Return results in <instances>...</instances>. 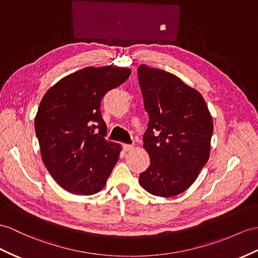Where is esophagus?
Instances as JSON below:
<instances>
[{"label": "esophagus", "mask_w": 258, "mask_h": 258, "mask_svg": "<svg viewBox=\"0 0 258 258\" xmlns=\"http://www.w3.org/2000/svg\"><path fill=\"white\" fill-rule=\"evenodd\" d=\"M122 148H123V150L125 151V152H129V151L134 150L135 146H134V144H123Z\"/></svg>", "instance_id": "obj_1"}]
</instances>
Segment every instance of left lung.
<instances>
[{"label":"left lung","mask_w":258,"mask_h":258,"mask_svg":"<svg viewBox=\"0 0 258 258\" xmlns=\"http://www.w3.org/2000/svg\"><path fill=\"white\" fill-rule=\"evenodd\" d=\"M138 78L150 117L143 148L151 161L139 184L155 196H177L208 162L211 114L202 94L176 75L141 64Z\"/></svg>","instance_id":"left-lung-1"}]
</instances>
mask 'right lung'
<instances>
[{
  "label": "right lung",
  "instance_id": "right-lung-1",
  "mask_svg": "<svg viewBox=\"0 0 258 258\" xmlns=\"http://www.w3.org/2000/svg\"><path fill=\"white\" fill-rule=\"evenodd\" d=\"M130 73L128 68L89 67L67 75L43 95L35 118L41 159L67 191L89 196L106 185L121 146L105 139L100 100Z\"/></svg>",
  "mask_w": 258,
  "mask_h": 258
}]
</instances>
